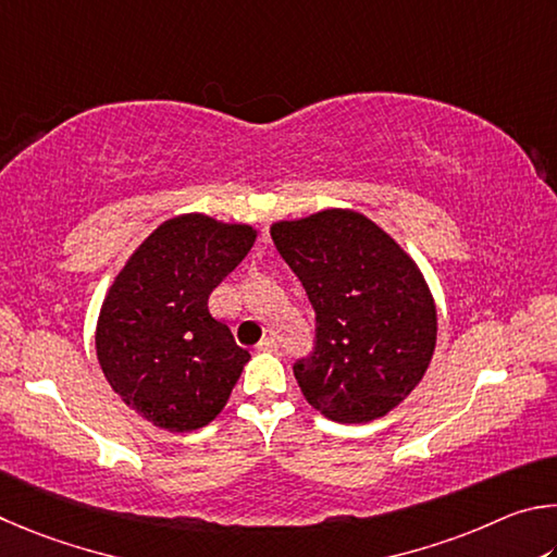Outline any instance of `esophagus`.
I'll return each mask as SVG.
<instances>
[{
    "label": "esophagus",
    "instance_id": "1",
    "mask_svg": "<svg viewBox=\"0 0 557 557\" xmlns=\"http://www.w3.org/2000/svg\"><path fill=\"white\" fill-rule=\"evenodd\" d=\"M276 349H278V343L273 337H263L257 345V352H276Z\"/></svg>",
    "mask_w": 557,
    "mask_h": 557
}]
</instances>
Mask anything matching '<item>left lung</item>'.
<instances>
[{
    "label": "left lung",
    "instance_id": "obj_1",
    "mask_svg": "<svg viewBox=\"0 0 557 557\" xmlns=\"http://www.w3.org/2000/svg\"><path fill=\"white\" fill-rule=\"evenodd\" d=\"M271 239L315 310V347L294 364L306 401L337 423L386 416L433 359L437 313L421 269L355 210L273 222Z\"/></svg>",
    "mask_w": 557,
    "mask_h": 557
}]
</instances>
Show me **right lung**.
<instances>
[{
  "label": "right lung",
  "mask_w": 557,
  "mask_h": 557,
  "mask_svg": "<svg viewBox=\"0 0 557 557\" xmlns=\"http://www.w3.org/2000/svg\"><path fill=\"white\" fill-rule=\"evenodd\" d=\"M253 239L251 224L178 214L139 244L107 290L95 333L104 379L163 431L214 421L249 362L230 327L210 315L208 298Z\"/></svg>",
  "instance_id": "add662e5"
}]
</instances>
